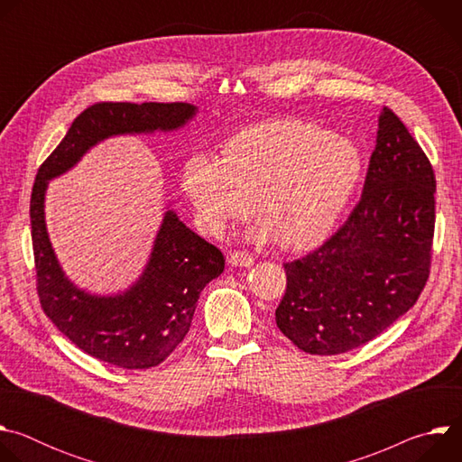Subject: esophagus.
Segmentation results:
<instances>
[{
  "label": "esophagus",
  "instance_id": "34e87169",
  "mask_svg": "<svg viewBox=\"0 0 462 462\" xmlns=\"http://www.w3.org/2000/svg\"><path fill=\"white\" fill-rule=\"evenodd\" d=\"M228 263L232 267H250L254 259L246 252H232L228 257Z\"/></svg>",
  "mask_w": 462,
  "mask_h": 462
}]
</instances>
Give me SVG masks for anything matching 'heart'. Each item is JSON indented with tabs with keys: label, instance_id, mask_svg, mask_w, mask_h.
<instances>
[{
	"label": "heart",
	"instance_id": "1",
	"mask_svg": "<svg viewBox=\"0 0 462 462\" xmlns=\"http://www.w3.org/2000/svg\"><path fill=\"white\" fill-rule=\"evenodd\" d=\"M365 171L356 143L316 124L280 118L245 127L217 159L189 157L180 186L212 236L250 216L252 237L303 252L321 245L347 208Z\"/></svg>",
	"mask_w": 462,
	"mask_h": 462
}]
</instances>
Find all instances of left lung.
Returning a JSON list of instances; mask_svg holds the SVG:
<instances>
[{"label": "left lung", "instance_id": "1", "mask_svg": "<svg viewBox=\"0 0 462 462\" xmlns=\"http://www.w3.org/2000/svg\"><path fill=\"white\" fill-rule=\"evenodd\" d=\"M433 228V168L383 107L360 203L331 239L285 263L280 331L310 355H340L376 338L419 300Z\"/></svg>", "mask_w": 462, "mask_h": 462}]
</instances>
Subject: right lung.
Wrapping results in <instances>:
<instances>
[{"label": "right lung", "mask_w": 462, "mask_h": 462, "mask_svg": "<svg viewBox=\"0 0 462 462\" xmlns=\"http://www.w3.org/2000/svg\"><path fill=\"white\" fill-rule=\"evenodd\" d=\"M197 115L193 104L106 102L75 118L40 166L31 195L38 296L43 312L84 353L122 369L166 360L189 331L201 291L225 271L221 250L164 212L141 276L116 294H93L63 273L45 223L49 180L68 173L97 144L120 135L171 134Z\"/></svg>", "instance_id": "right-lung-1"}]
</instances>
